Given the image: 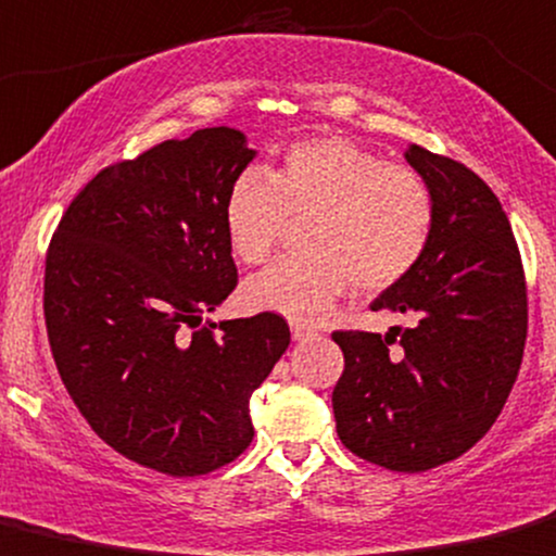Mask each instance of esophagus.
I'll return each mask as SVG.
<instances>
[{
	"instance_id": "34e87169",
	"label": "esophagus",
	"mask_w": 556,
	"mask_h": 556,
	"mask_svg": "<svg viewBox=\"0 0 556 556\" xmlns=\"http://www.w3.org/2000/svg\"><path fill=\"white\" fill-rule=\"evenodd\" d=\"M290 330H293V341H312V338H317V330H314V327L301 323L290 325Z\"/></svg>"
}]
</instances>
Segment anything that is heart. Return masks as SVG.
Returning <instances> with one entry per match:
<instances>
[{
  "label": "heart",
  "instance_id": "heart-1",
  "mask_svg": "<svg viewBox=\"0 0 556 556\" xmlns=\"http://www.w3.org/2000/svg\"><path fill=\"white\" fill-rule=\"evenodd\" d=\"M308 255L282 258L244 282L250 308L317 319L356 285L381 293L402 282L434 231V197L424 175L389 165L381 154L341 136L290 146L277 165L244 170L226 197L224 220L233 255L263 263L290 220H308Z\"/></svg>",
  "mask_w": 556,
  "mask_h": 556
}]
</instances>
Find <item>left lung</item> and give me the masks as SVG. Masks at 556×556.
Returning a JSON list of instances; mask_svg holds the SVG:
<instances>
[{
    "label": "left lung",
    "mask_w": 556,
    "mask_h": 556,
    "mask_svg": "<svg viewBox=\"0 0 556 556\" xmlns=\"http://www.w3.org/2000/svg\"><path fill=\"white\" fill-rule=\"evenodd\" d=\"M405 160L434 197V231L418 266L370 308L413 325L383 338L332 332L346 362L332 413L354 455L416 475L475 447L504 410L528 338V288L490 186L416 143ZM396 334L401 346L391 350Z\"/></svg>",
    "instance_id": "8db88e82"
}]
</instances>
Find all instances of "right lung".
I'll return each instance as SVG.
<instances>
[{
    "label": "right lung",
    "instance_id": "1",
    "mask_svg": "<svg viewBox=\"0 0 556 556\" xmlns=\"http://www.w3.org/2000/svg\"><path fill=\"white\" fill-rule=\"evenodd\" d=\"M253 156L244 132L204 127L116 162L74 197L47 250L63 386L106 445L162 475L231 464L255 434L250 396L290 346L271 312L202 323L237 288L224 207Z\"/></svg>",
    "mask_w": 556,
    "mask_h": 556
}]
</instances>
